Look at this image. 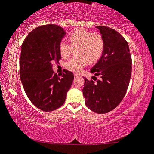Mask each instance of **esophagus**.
Returning a JSON list of instances; mask_svg holds the SVG:
<instances>
[{
    "mask_svg": "<svg viewBox=\"0 0 154 154\" xmlns=\"http://www.w3.org/2000/svg\"><path fill=\"white\" fill-rule=\"evenodd\" d=\"M74 75L75 78H76V77H78V76H79L80 74H78V73H74Z\"/></svg>",
    "mask_w": 154,
    "mask_h": 154,
    "instance_id": "esophagus-1",
    "label": "esophagus"
}]
</instances>
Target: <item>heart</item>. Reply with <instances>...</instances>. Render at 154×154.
Wrapping results in <instances>:
<instances>
[{
    "label": "heart",
    "mask_w": 154,
    "mask_h": 154,
    "mask_svg": "<svg viewBox=\"0 0 154 154\" xmlns=\"http://www.w3.org/2000/svg\"><path fill=\"white\" fill-rule=\"evenodd\" d=\"M70 45L63 40L59 45V51L63 58L71 55L73 48L79 47L77 55L66 63V67L73 72H79L87 64V59L91 62L95 61L101 55L103 50L104 42L100 34H93L84 29H79L72 32L68 36Z\"/></svg>",
    "instance_id": "1"
}]
</instances>
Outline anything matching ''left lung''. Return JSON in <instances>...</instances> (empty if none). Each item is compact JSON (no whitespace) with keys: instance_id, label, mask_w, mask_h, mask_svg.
<instances>
[{"instance_id":"1","label":"left lung","mask_w":154,"mask_h":154,"mask_svg":"<svg viewBox=\"0 0 154 154\" xmlns=\"http://www.w3.org/2000/svg\"><path fill=\"white\" fill-rule=\"evenodd\" d=\"M96 28L103 38L104 47L91 73L101 79L95 82L83 77L82 93L88 108L101 114L115 109L123 99L131 77L132 60L128 42L122 35L106 26Z\"/></svg>"}]
</instances>
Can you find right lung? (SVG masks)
Listing matches in <instances>:
<instances>
[{
  "instance_id": "add662e5",
  "label": "right lung",
  "mask_w": 154,
  "mask_h": 154,
  "mask_svg": "<svg viewBox=\"0 0 154 154\" xmlns=\"http://www.w3.org/2000/svg\"><path fill=\"white\" fill-rule=\"evenodd\" d=\"M66 35L61 27L48 24L29 32L21 48L20 79L28 99L37 108L51 112L66 101L74 74L63 69L54 73V62L61 58L59 45Z\"/></svg>"
}]
</instances>
